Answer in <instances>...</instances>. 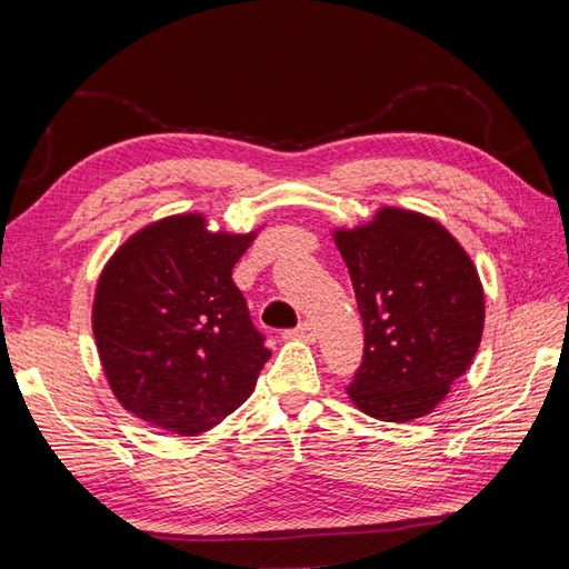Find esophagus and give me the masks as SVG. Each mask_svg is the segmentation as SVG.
<instances>
[{
	"instance_id": "obj_1",
	"label": "esophagus",
	"mask_w": 569,
	"mask_h": 569,
	"mask_svg": "<svg viewBox=\"0 0 569 569\" xmlns=\"http://www.w3.org/2000/svg\"><path fill=\"white\" fill-rule=\"evenodd\" d=\"M284 339H299V341H313L316 339V330L311 322H301L297 330L284 332Z\"/></svg>"
}]
</instances>
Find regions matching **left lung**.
<instances>
[{
	"instance_id": "1",
	"label": "left lung",
	"mask_w": 569,
	"mask_h": 569,
	"mask_svg": "<svg viewBox=\"0 0 569 569\" xmlns=\"http://www.w3.org/2000/svg\"><path fill=\"white\" fill-rule=\"evenodd\" d=\"M332 237L366 330L349 399L375 420H418L446 399L479 349L485 289L472 258L441 222L396 206Z\"/></svg>"
}]
</instances>
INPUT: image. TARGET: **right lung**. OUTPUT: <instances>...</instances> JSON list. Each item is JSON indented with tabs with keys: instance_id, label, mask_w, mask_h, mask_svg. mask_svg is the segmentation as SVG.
<instances>
[{
	"instance_id": "obj_1",
	"label": "right lung",
	"mask_w": 569,
	"mask_h": 569,
	"mask_svg": "<svg viewBox=\"0 0 569 569\" xmlns=\"http://www.w3.org/2000/svg\"><path fill=\"white\" fill-rule=\"evenodd\" d=\"M258 230H209L178 213L137 230L99 274L97 353L116 401L151 427L197 437L242 406L270 351L232 268Z\"/></svg>"
}]
</instances>
